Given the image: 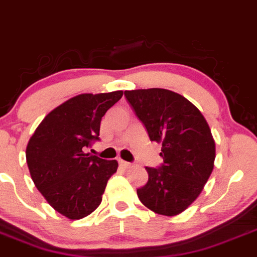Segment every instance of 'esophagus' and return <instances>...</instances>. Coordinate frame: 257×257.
I'll return each instance as SVG.
<instances>
[{
  "mask_svg": "<svg viewBox=\"0 0 257 257\" xmlns=\"http://www.w3.org/2000/svg\"><path fill=\"white\" fill-rule=\"evenodd\" d=\"M119 164H120V167H123V168H129L132 166L131 163H128V162H125V161H123V159H119Z\"/></svg>",
  "mask_w": 257,
  "mask_h": 257,
  "instance_id": "obj_1",
  "label": "esophagus"
}]
</instances>
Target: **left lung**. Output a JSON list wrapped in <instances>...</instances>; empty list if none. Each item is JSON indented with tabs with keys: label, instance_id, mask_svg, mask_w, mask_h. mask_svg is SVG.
<instances>
[{
	"label": "left lung",
	"instance_id": "left-lung-1",
	"mask_svg": "<svg viewBox=\"0 0 257 257\" xmlns=\"http://www.w3.org/2000/svg\"><path fill=\"white\" fill-rule=\"evenodd\" d=\"M124 95L151 141L162 144L163 164L146 167L149 181L137 191L153 213L175 216L198 198L214 169L215 141L204 116L175 91L150 88Z\"/></svg>",
	"mask_w": 257,
	"mask_h": 257
}]
</instances>
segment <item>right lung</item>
Masks as SVG:
<instances>
[{
    "instance_id": "1",
    "label": "right lung",
    "mask_w": 257,
    "mask_h": 257,
    "mask_svg": "<svg viewBox=\"0 0 257 257\" xmlns=\"http://www.w3.org/2000/svg\"><path fill=\"white\" fill-rule=\"evenodd\" d=\"M123 91L84 93L66 100L44 117L26 146V163L32 181L54 210L79 220L95 210L117 161H105L84 152L98 140L106 111Z\"/></svg>"
}]
</instances>
